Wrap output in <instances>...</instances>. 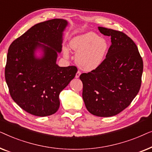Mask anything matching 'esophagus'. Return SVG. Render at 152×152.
Here are the masks:
<instances>
[{"instance_id": "1", "label": "esophagus", "mask_w": 152, "mask_h": 152, "mask_svg": "<svg viewBox=\"0 0 152 152\" xmlns=\"http://www.w3.org/2000/svg\"><path fill=\"white\" fill-rule=\"evenodd\" d=\"M80 75H81V72L80 71V70H78V71L77 72L76 75H75V77H76V78H79V77H80Z\"/></svg>"}]
</instances>
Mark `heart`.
I'll return each mask as SVG.
<instances>
[{
    "mask_svg": "<svg viewBox=\"0 0 152 152\" xmlns=\"http://www.w3.org/2000/svg\"><path fill=\"white\" fill-rule=\"evenodd\" d=\"M70 48L77 52L75 60L77 65L84 70L91 71L100 65L107 53L108 45L104 39L93 32L74 37L70 42ZM65 56L68 50L64 48Z\"/></svg>",
    "mask_w": 152,
    "mask_h": 152,
    "instance_id": "obj_1",
    "label": "heart"
}]
</instances>
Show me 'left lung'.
Returning a JSON list of instances; mask_svg holds the SVG:
<instances>
[{"instance_id": "8db88e82", "label": "left lung", "mask_w": 152, "mask_h": 152, "mask_svg": "<svg viewBox=\"0 0 152 152\" xmlns=\"http://www.w3.org/2000/svg\"><path fill=\"white\" fill-rule=\"evenodd\" d=\"M111 45L98 67L80 76L82 97L93 115L111 117L125 109L141 86L143 61L136 45L124 32L98 27Z\"/></svg>"}]
</instances>
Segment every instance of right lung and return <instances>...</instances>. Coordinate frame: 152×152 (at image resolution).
<instances>
[{"label":"right lung","instance_id":"1","mask_svg":"<svg viewBox=\"0 0 152 152\" xmlns=\"http://www.w3.org/2000/svg\"><path fill=\"white\" fill-rule=\"evenodd\" d=\"M67 26V20L61 18L39 23L14 40L8 50L5 76L10 94L32 115L44 117L56 113L59 93L77 72L76 66L56 64ZM37 49L42 50L40 58L35 56Z\"/></svg>","mask_w":152,"mask_h":152}]
</instances>
